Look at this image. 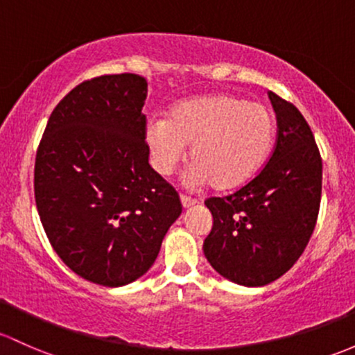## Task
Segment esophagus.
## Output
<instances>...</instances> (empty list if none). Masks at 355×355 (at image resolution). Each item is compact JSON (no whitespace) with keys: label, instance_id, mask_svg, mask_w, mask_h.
<instances>
[{"label":"esophagus","instance_id":"34e87169","mask_svg":"<svg viewBox=\"0 0 355 355\" xmlns=\"http://www.w3.org/2000/svg\"><path fill=\"white\" fill-rule=\"evenodd\" d=\"M180 202H182V207H184V209H190V207L196 206L197 200L196 199H190V197H187V196H182L180 197Z\"/></svg>","mask_w":355,"mask_h":355}]
</instances>
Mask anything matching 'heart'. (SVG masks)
<instances>
[{
    "label": "heart",
    "instance_id": "obj_1",
    "mask_svg": "<svg viewBox=\"0 0 355 355\" xmlns=\"http://www.w3.org/2000/svg\"><path fill=\"white\" fill-rule=\"evenodd\" d=\"M275 117L262 103L227 93L182 100L165 121L144 129L149 162L168 177L190 146V178L219 192L240 189L259 175L275 143Z\"/></svg>",
    "mask_w": 355,
    "mask_h": 355
}]
</instances>
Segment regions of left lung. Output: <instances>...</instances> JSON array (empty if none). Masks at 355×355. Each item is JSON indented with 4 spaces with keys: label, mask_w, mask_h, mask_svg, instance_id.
<instances>
[{
    "label": "left lung",
    "mask_w": 355,
    "mask_h": 355,
    "mask_svg": "<svg viewBox=\"0 0 355 355\" xmlns=\"http://www.w3.org/2000/svg\"><path fill=\"white\" fill-rule=\"evenodd\" d=\"M277 115V144L252 182L206 207L212 230L204 255L219 275L246 287L274 282L304 252L320 211L322 158L301 112L268 92Z\"/></svg>",
    "instance_id": "left-lung-1"
}]
</instances>
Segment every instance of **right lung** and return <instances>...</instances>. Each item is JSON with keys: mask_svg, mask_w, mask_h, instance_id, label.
Here are the masks:
<instances>
[{"mask_svg": "<svg viewBox=\"0 0 355 355\" xmlns=\"http://www.w3.org/2000/svg\"><path fill=\"white\" fill-rule=\"evenodd\" d=\"M148 81L107 74L73 88L51 114L35 158V204L52 248L74 274L121 287L155 263L182 214L151 166L141 114Z\"/></svg>", "mask_w": 355, "mask_h": 355, "instance_id": "obj_1", "label": "right lung"}]
</instances>
